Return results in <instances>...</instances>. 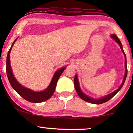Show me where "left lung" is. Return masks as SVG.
I'll list each match as a JSON object with an SVG mask.
<instances>
[{
  "mask_svg": "<svg viewBox=\"0 0 133 133\" xmlns=\"http://www.w3.org/2000/svg\"><path fill=\"white\" fill-rule=\"evenodd\" d=\"M111 37L112 39H113L114 41H115L116 42H117L118 44L119 45L120 47H121L122 51L123 52V54H124V56H125V76H124V78H123V82L122 83V84H121V86L119 87V88H118L117 90H116L115 91L112 92V93L108 94V95H107V96H105V97H102V98H101V99H92V98H91L90 97H88V96L85 95V94L83 93L82 91L81 88H80L79 83V81H78L77 76V75H76L75 77H74V87H75V89L76 90V92H77V94L79 95V97H81L82 99H83V101L87 102L93 103V104H101V103H103L106 102H107V101H108L109 100H110L112 97H114V96L117 93V92L119 91H120V90H121V89L122 88V87H123V84H124L125 80H126V78H127V72H128V70H127V66L126 55H125V52H124V51H123V48H122V43L121 42V41H120L119 38L117 37V36L115 35V34H112V35L111 36Z\"/></svg>",
  "mask_w": 133,
  "mask_h": 133,
  "instance_id": "8db88e82",
  "label": "left lung"
}]
</instances>
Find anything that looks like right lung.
<instances>
[{
	"label": "right lung",
	"mask_w": 133,
	"mask_h": 133,
	"mask_svg": "<svg viewBox=\"0 0 133 133\" xmlns=\"http://www.w3.org/2000/svg\"><path fill=\"white\" fill-rule=\"evenodd\" d=\"M17 38L14 42L12 43V46L8 51V54H7L6 57V74L8 76V81L10 82L12 88L19 94L21 97H22L23 99L26 100V101L30 102L32 103H41L42 102H44L46 100L50 99V98L52 96V94L55 91L56 85L58 79L61 75L63 71L65 69V67H63L59 69L56 71L54 73L53 77L51 80L50 85H49L48 88L46 90H43V91L41 92H36L34 91L31 90L30 89L25 88L21 85L19 82L16 81V79L14 77V76L12 74V71L11 70V67L10 65V53L12 47L13 46L14 43L15 42L17 41Z\"/></svg>",
	"instance_id": "obj_1"
}]
</instances>
